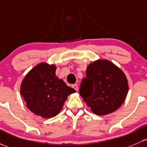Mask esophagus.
Instances as JSON below:
<instances>
[{"mask_svg": "<svg viewBox=\"0 0 147 147\" xmlns=\"http://www.w3.org/2000/svg\"><path fill=\"white\" fill-rule=\"evenodd\" d=\"M72 87H73L74 89H75V90L78 91V84H73V85H72Z\"/></svg>", "mask_w": 147, "mask_h": 147, "instance_id": "obj_1", "label": "esophagus"}]
</instances>
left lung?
Wrapping results in <instances>:
<instances>
[{
	"label": "left lung",
	"instance_id": "1",
	"mask_svg": "<svg viewBox=\"0 0 147 147\" xmlns=\"http://www.w3.org/2000/svg\"><path fill=\"white\" fill-rule=\"evenodd\" d=\"M80 94L96 115L111 113L123 104L128 92L127 80L121 69L111 62L98 60L89 65Z\"/></svg>",
	"mask_w": 147,
	"mask_h": 147
}]
</instances>
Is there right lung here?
I'll list each match as a JSON object with an SVG mask.
<instances>
[{
  "label": "right lung",
  "mask_w": 147,
  "mask_h": 147,
  "mask_svg": "<svg viewBox=\"0 0 147 147\" xmlns=\"http://www.w3.org/2000/svg\"><path fill=\"white\" fill-rule=\"evenodd\" d=\"M55 66L40 63L23 80L21 95L27 107L43 118L54 117L61 111L67 96L75 92L55 77Z\"/></svg>",
  "instance_id": "add662e5"
}]
</instances>
